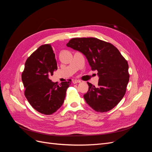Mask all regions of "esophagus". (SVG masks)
Segmentation results:
<instances>
[{"label": "esophagus", "instance_id": "obj_1", "mask_svg": "<svg viewBox=\"0 0 152 152\" xmlns=\"http://www.w3.org/2000/svg\"><path fill=\"white\" fill-rule=\"evenodd\" d=\"M72 82H73V84L80 83V80H77V79H75V80H72Z\"/></svg>", "mask_w": 152, "mask_h": 152}]
</instances>
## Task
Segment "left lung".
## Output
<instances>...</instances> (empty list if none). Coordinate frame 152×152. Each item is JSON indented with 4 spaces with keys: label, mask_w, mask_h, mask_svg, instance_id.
I'll return each mask as SVG.
<instances>
[{
    "label": "left lung",
    "mask_w": 152,
    "mask_h": 152,
    "mask_svg": "<svg viewBox=\"0 0 152 152\" xmlns=\"http://www.w3.org/2000/svg\"><path fill=\"white\" fill-rule=\"evenodd\" d=\"M66 45L84 54L91 70L98 71V86L87 82L86 103L98 112L113 109L125 95L129 80L126 59L113 44L97 38H73Z\"/></svg>",
    "instance_id": "left-lung-1"
}]
</instances>
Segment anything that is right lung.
I'll return each instance as SVG.
<instances>
[{
	"instance_id": "obj_1",
	"label": "right lung",
	"mask_w": 152,
	"mask_h": 152,
	"mask_svg": "<svg viewBox=\"0 0 152 152\" xmlns=\"http://www.w3.org/2000/svg\"><path fill=\"white\" fill-rule=\"evenodd\" d=\"M57 69L51 45L44 44L26 59L21 75L26 98L35 110L44 115L53 114L61 107L71 84L70 79L60 84L49 79Z\"/></svg>"
}]
</instances>
